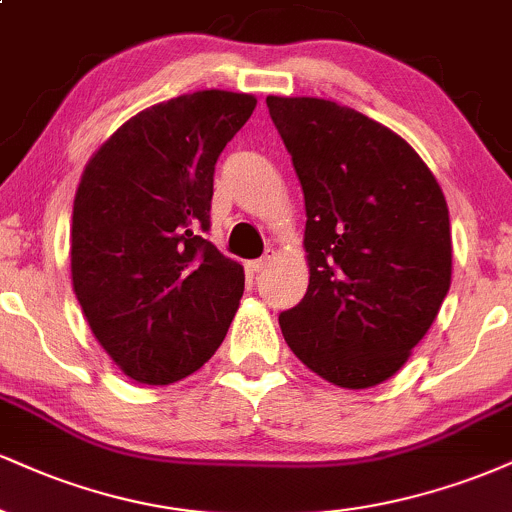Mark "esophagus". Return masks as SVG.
<instances>
[{
  "label": "esophagus",
  "instance_id": "obj_1",
  "mask_svg": "<svg viewBox=\"0 0 512 512\" xmlns=\"http://www.w3.org/2000/svg\"><path fill=\"white\" fill-rule=\"evenodd\" d=\"M272 260H274V250H267V252H264V255L260 257V260L250 262V269H252V272H262V269H267L269 264H272Z\"/></svg>",
  "mask_w": 512,
  "mask_h": 512
}]
</instances>
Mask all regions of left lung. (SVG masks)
Here are the masks:
<instances>
[{"instance_id": "1", "label": "left lung", "mask_w": 512, "mask_h": 512, "mask_svg": "<svg viewBox=\"0 0 512 512\" xmlns=\"http://www.w3.org/2000/svg\"><path fill=\"white\" fill-rule=\"evenodd\" d=\"M305 199L310 281L279 315L291 351L327 383L366 390L407 363L448 296L450 216L399 134L325 98L267 96Z\"/></svg>"}]
</instances>
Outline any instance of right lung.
I'll return each mask as SVG.
<instances>
[{"label":"right lung","instance_id":"right-lung-1","mask_svg":"<svg viewBox=\"0 0 512 512\" xmlns=\"http://www.w3.org/2000/svg\"><path fill=\"white\" fill-rule=\"evenodd\" d=\"M257 98L197 91L127 120L76 187L72 284L115 366L170 385L219 349L245 289L243 267L204 240L223 146Z\"/></svg>","mask_w":512,"mask_h":512}]
</instances>
